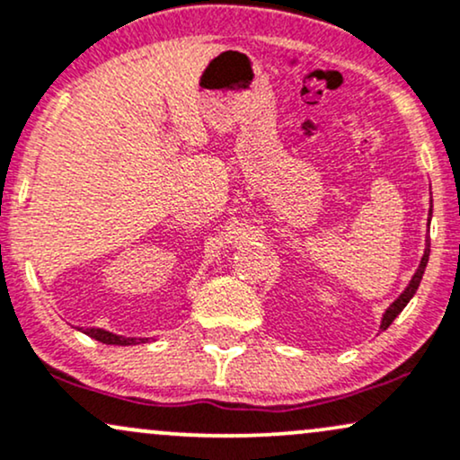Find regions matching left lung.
Segmentation results:
<instances>
[{
	"mask_svg": "<svg viewBox=\"0 0 460 460\" xmlns=\"http://www.w3.org/2000/svg\"><path fill=\"white\" fill-rule=\"evenodd\" d=\"M430 216H433V206H430ZM429 252H430V240H429V237H426V248H424V254H422V261H420L418 270H416V274H413V276H411V280H409L407 289L402 291L401 296H398L396 300L390 304L388 311L384 313V319H381V325H379L381 330H388V328H390L392 321H394V319L398 317V314H401L402 308H405L407 304H409V300H411V297H413V293L418 291L420 280H422V276H424L426 263H429Z\"/></svg>",
	"mask_w": 460,
	"mask_h": 460,
	"instance_id": "8db88e82",
	"label": "left lung"
}]
</instances>
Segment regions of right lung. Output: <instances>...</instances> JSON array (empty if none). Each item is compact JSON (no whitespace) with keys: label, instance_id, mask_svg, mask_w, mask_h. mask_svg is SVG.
Masks as SVG:
<instances>
[{"label":"right lung","instance_id":"right-lung-1","mask_svg":"<svg viewBox=\"0 0 460 460\" xmlns=\"http://www.w3.org/2000/svg\"><path fill=\"white\" fill-rule=\"evenodd\" d=\"M83 334L92 336V339L104 342V345H139V342H147L149 339H126V336L113 334V332L101 330V328H85Z\"/></svg>","mask_w":460,"mask_h":460}]
</instances>
